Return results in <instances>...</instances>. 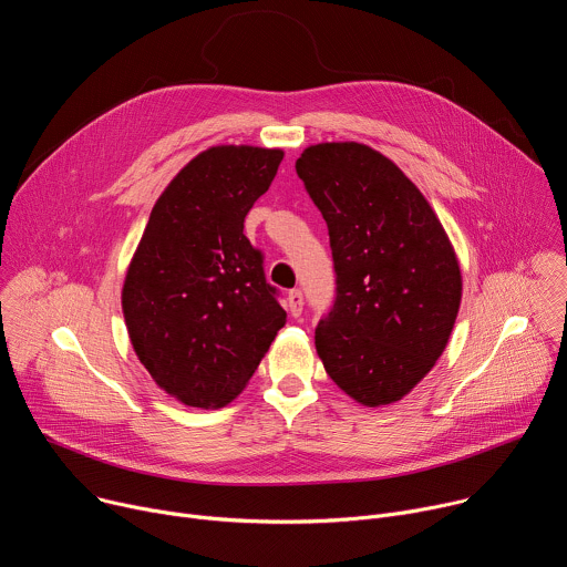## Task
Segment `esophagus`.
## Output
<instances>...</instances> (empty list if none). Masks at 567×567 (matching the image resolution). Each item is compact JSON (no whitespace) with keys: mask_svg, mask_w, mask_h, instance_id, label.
<instances>
[{"mask_svg":"<svg viewBox=\"0 0 567 567\" xmlns=\"http://www.w3.org/2000/svg\"><path fill=\"white\" fill-rule=\"evenodd\" d=\"M302 305H305L302 291H300V289L289 291V296H287V307H289V313H291L293 318H298V316L302 313Z\"/></svg>","mask_w":567,"mask_h":567,"instance_id":"34e87169","label":"esophagus"}]
</instances>
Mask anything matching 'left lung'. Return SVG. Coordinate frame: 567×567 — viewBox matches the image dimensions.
I'll use <instances>...</instances> for the list:
<instances>
[{
  "instance_id": "8db88e82",
  "label": "left lung",
  "mask_w": 567,
  "mask_h": 567,
  "mask_svg": "<svg viewBox=\"0 0 567 567\" xmlns=\"http://www.w3.org/2000/svg\"><path fill=\"white\" fill-rule=\"evenodd\" d=\"M296 173L327 223L336 269L316 351L349 399L392 405L447 347L463 296L456 251L421 188L367 144H311Z\"/></svg>"
}]
</instances>
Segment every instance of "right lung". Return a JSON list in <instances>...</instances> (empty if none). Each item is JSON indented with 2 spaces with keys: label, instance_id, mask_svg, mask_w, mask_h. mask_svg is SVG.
<instances>
[{
  "label": "right lung",
  "instance_id": "obj_1",
  "mask_svg": "<svg viewBox=\"0 0 567 567\" xmlns=\"http://www.w3.org/2000/svg\"><path fill=\"white\" fill-rule=\"evenodd\" d=\"M282 157L249 144L198 153L153 205L126 269L131 344L155 385L188 408L231 403L287 322L243 234Z\"/></svg>",
  "mask_w": 567,
  "mask_h": 567
}]
</instances>
